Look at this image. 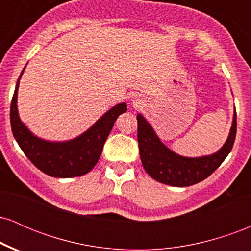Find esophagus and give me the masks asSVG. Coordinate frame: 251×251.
Instances as JSON below:
<instances>
[{
	"label": "esophagus",
	"mask_w": 251,
	"mask_h": 251,
	"mask_svg": "<svg viewBox=\"0 0 251 251\" xmlns=\"http://www.w3.org/2000/svg\"><path fill=\"white\" fill-rule=\"evenodd\" d=\"M132 101L134 102V105H139L140 103V100L138 99V98H134V100H132Z\"/></svg>",
	"instance_id": "obj_1"
}]
</instances>
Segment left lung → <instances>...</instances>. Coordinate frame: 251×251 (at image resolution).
Returning <instances> with one entry per match:
<instances>
[{
	"instance_id": "obj_1",
	"label": "left lung",
	"mask_w": 251,
	"mask_h": 251,
	"mask_svg": "<svg viewBox=\"0 0 251 251\" xmlns=\"http://www.w3.org/2000/svg\"><path fill=\"white\" fill-rule=\"evenodd\" d=\"M137 120L139 153L145 171L159 183L178 188L200 183L223 163L234 146L237 126L235 109L229 135L218 151L201 157H184L170 150L160 140L144 116L138 113Z\"/></svg>"
}]
</instances>
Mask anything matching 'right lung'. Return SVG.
<instances>
[{
    "instance_id": "right-lung-1",
    "label": "right lung",
    "mask_w": 251,
    "mask_h": 251,
    "mask_svg": "<svg viewBox=\"0 0 251 251\" xmlns=\"http://www.w3.org/2000/svg\"><path fill=\"white\" fill-rule=\"evenodd\" d=\"M25 68L17 79L10 105L11 131L19 146L40 171L51 177L72 178L88 174L99 160L114 122L127 111L126 102L117 103L109 108L87 131L73 139L65 142L42 139L34 134L19 116L17 91Z\"/></svg>"
}]
</instances>
